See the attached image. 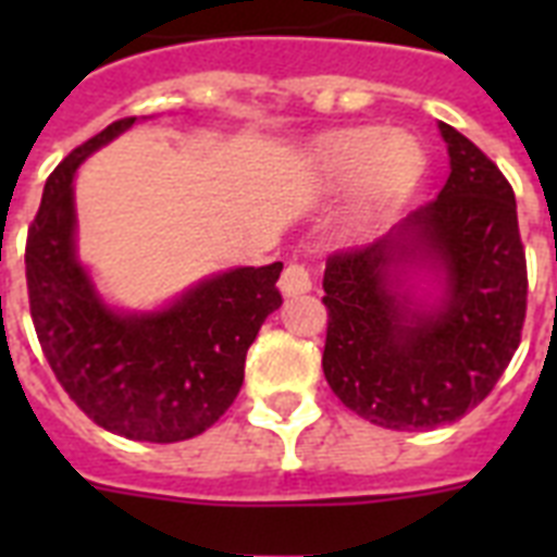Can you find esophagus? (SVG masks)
Returning <instances> with one entry per match:
<instances>
[{
  "label": "esophagus",
  "mask_w": 557,
  "mask_h": 557,
  "mask_svg": "<svg viewBox=\"0 0 557 557\" xmlns=\"http://www.w3.org/2000/svg\"><path fill=\"white\" fill-rule=\"evenodd\" d=\"M280 292L286 297H300L306 292H312V274H309V269L297 265V262L286 265L283 277H280Z\"/></svg>",
  "instance_id": "1"
}]
</instances>
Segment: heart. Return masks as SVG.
<instances>
[{"instance_id": "1", "label": "heart", "mask_w": 557, "mask_h": 557, "mask_svg": "<svg viewBox=\"0 0 557 557\" xmlns=\"http://www.w3.org/2000/svg\"><path fill=\"white\" fill-rule=\"evenodd\" d=\"M422 147L413 135L381 133L375 126L332 133L312 147L309 173L321 193L349 187V219L372 222L389 210L422 170Z\"/></svg>"}]
</instances>
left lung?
I'll return each instance as SVG.
<instances>
[{
    "label": "left lung",
    "mask_w": 557,
    "mask_h": 557,
    "mask_svg": "<svg viewBox=\"0 0 557 557\" xmlns=\"http://www.w3.org/2000/svg\"><path fill=\"white\" fill-rule=\"evenodd\" d=\"M440 135L450 161L440 196L323 271V375L349 410L389 431H431L480 405L527 318L511 185L454 126Z\"/></svg>",
    "instance_id": "1"
}]
</instances>
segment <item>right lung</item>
Returning <instances> with one entry per match:
<instances>
[{
    "label": "right lung",
    "instance_id": "right-lung-1",
    "mask_svg": "<svg viewBox=\"0 0 557 557\" xmlns=\"http://www.w3.org/2000/svg\"><path fill=\"white\" fill-rule=\"evenodd\" d=\"M133 124H109L48 176L25 245L30 321L57 381L91 422L126 440L182 442L234 405L245 352L283 304V262L205 277L152 312L109 306L77 257L74 176Z\"/></svg>",
    "mask_w": 557,
    "mask_h": 557
}]
</instances>
